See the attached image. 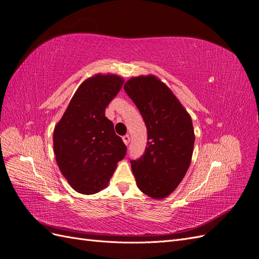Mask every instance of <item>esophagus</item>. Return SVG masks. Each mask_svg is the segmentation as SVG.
<instances>
[{
	"label": "esophagus",
	"instance_id": "esophagus-1",
	"mask_svg": "<svg viewBox=\"0 0 259 259\" xmlns=\"http://www.w3.org/2000/svg\"><path fill=\"white\" fill-rule=\"evenodd\" d=\"M122 141L124 142V144H125V145H128V144H129V142H130V136H129V135H125V136H123V137H122Z\"/></svg>",
	"mask_w": 259,
	"mask_h": 259
}]
</instances>
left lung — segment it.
I'll return each instance as SVG.
<instances>
[{
	"instance_id": "left-lung-1",
	"label": "left lung",
	"mask_w": 259,
	"mask_h": 259,
	"mask_svg": "<svg viewBox=\"0 0 259 259\" xmlns=\"http://www.w3.org/2000/svg\"><path fill=\"white\" fill-rule=\"evenodd\" d=\"M123 90L136 104L148 130L144 153L131 160L139 189L154 199L173 193L193 156L195 134L188 112L153 75L132 77Z\"/></svg>"
}]
</instances>
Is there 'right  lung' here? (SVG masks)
<instances>
[{
	"mask_svg": "<svg viewBox=\"0 0 259 259\" xmlns=\"http://www.w3.org/2000/svg\"><path fill=\"white\" fill-rule=\"evenodd\" d=\"M123 84L117 75L97 74L73 95L54 132V151L62 175L77 193L92 195L108 185L127 153L105 109Z\"/></svg>",
	"mask_w": 259,
	"mask_h": 259,
	"instance_id": "1",
	"label": "right lung"
}]
</instances>
